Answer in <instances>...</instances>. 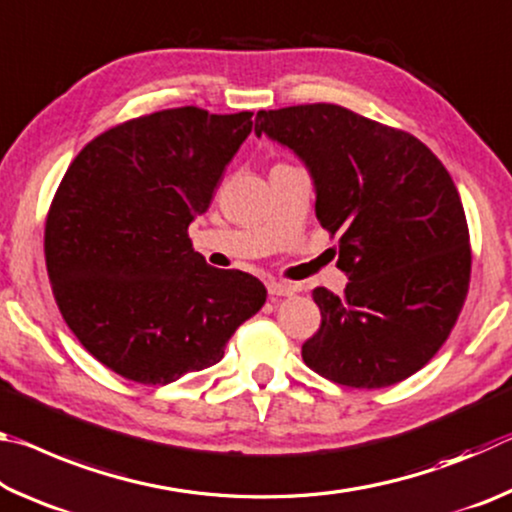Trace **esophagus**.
Wrapping results in <instances>:
<instances>
[{"label": "esophagus", "mask_w": 512, "mask_h": 512, "mask_svg": "<svg viewBox=\"0 0 512 512\" xmlns=\"http://www.w3.org/2000/svg\"><path fill=\"white\" fill-rule=\"evenodd\" d=\"M266 289H268V296H273V298L293 296V293H296V287H293L291 282H268Z\"/></svg>", "instance_id": "1"}]
</instances>
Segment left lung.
Instances as JSON below:
<instances>
[{
	"label": "left lung",
	"mask_w": 512,
	"mask_h": 512,
	"mask_svg": "<svg viewBox=\"0 0 512 512\" xmlns=\"http://www.w3.org/2000/svg\"><path fill=\"white\" fill-rule=\"evenodd\" d=\"M257 137L298 155L316 216L339 235L341 296L314 289L320 329L307 366L334 384L384 388L427 366L470 289V230L436 155L413 137L334 103L259 110Z\"/></svg>",
	"instance_id": "obj_1"
}]
</instances>
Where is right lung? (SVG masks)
I'll list each match as a JSON object with an SVG mask.
<instances>
[{
    "label": "right lung",
    "instance_id": "right-lung-1",
    "mask_svg": "<svg viewBox=\"0 0 512 512\" xmlns=\"http://www.w3.org/2000/svg\"><path fill=\"white\" fill-rule=\"evenodd\" d=\"M253 112H151L94 137L69 164L45 223L56 305L94 359L164 386L223 359L266 302L257 277L207 266L189 223L253 131Z\"/></svg>",
    "mask_w": 512,
    "mask_h": 512
}]
</instances>
